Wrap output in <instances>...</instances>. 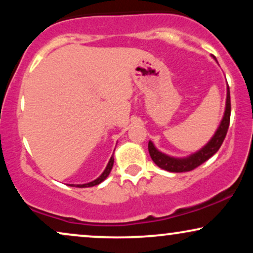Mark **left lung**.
<instances>
[{
  "label": "left lung",
  "mask_w": 253,
  "mask_h": 253,
  "mask_svg": "<svg viewBox=\"0 0 253 253\" xmlns=\"http://www.w3.org/2000/svg\"><path fill=\"white\" fill-rule=\"evenodd\" d=\"M229 119H231V96H229V88L227 86L225 114H223L219 128H217L213 138L211 139L210 143L206 145L203 149L197 151L194 155L187 157V158H172V157L159 152L155 147V145L152 144V141H149V152L151 158L161 169L170 171V172H187V171L196 169L197 167H200L206 161H208L211 156L215 155L219 151L220 146L225 140L226 134H227Z\"/></svg>",
  "instance_id": "obj_1"
}]
</instances>
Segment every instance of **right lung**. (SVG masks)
<instances>
[{
	"instance_id": "obj_1",
	"label": "right lung",
	"mask_w": 253,
	"mask_h": 253,
	"mask_svg": "<svg viewBox=\"0 0 253 253\" xmlns=\"http://www.w3.org/2000/svg\"><path fill=\"white\" fill-rule=\"evenodd\" d=\"M113 164H114V157L112 156V158H110L109 163H108V165H107L106 170H104L103 172H102V175L98 177V178L95 179V181H92V182H90V183H85V184H77L76 187L77 188H88V187H94V185L100 184L101 182H103L104 179H106L107 177H108V175L110 173V170H112V168H113ZM71 185H75V184H71Z\"/></svg>"
}]
</instances>
